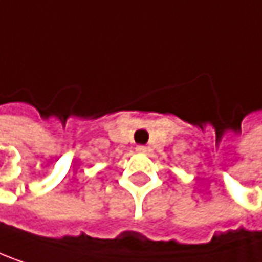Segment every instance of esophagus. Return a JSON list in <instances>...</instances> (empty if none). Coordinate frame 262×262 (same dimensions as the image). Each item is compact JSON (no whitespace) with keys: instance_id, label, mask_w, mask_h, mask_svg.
Here are the masks:
<instances>
[{"instance_id":"1","label":"esophagus","mask_w":262,"mask_h":262,"mask_svg":"<svg viewBox=\"0 0 262 262\" xmlns=\"http://www.w3.org/2000/svg\"><path fill=\"white\" fill-rule=\"evenodd\" d=\"M136 151H137V152H140V154H145V152H146V146H143V145H139V146L136 148Z\"/></svg>"}]
</instances>
